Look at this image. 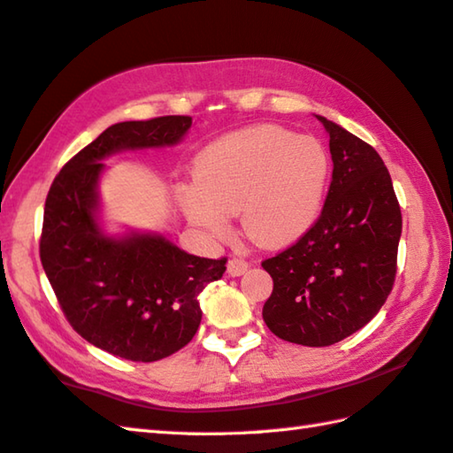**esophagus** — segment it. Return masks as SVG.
<instances>
[{"label": "esophagus", "mask_w": 453, "mask_h": 453, "mask_svg": "<svg viewBox=\"0 0 453 453\" xmlns=\"http://www.w3.org/2000/svg\"><path fill=\"white\" fill-rule=\"evenodd\" d=\"M247 268H249V263L243 261V258H235L234 257V258H229V261H227V274L234 276V278L245 274Z\"/></svg>", "instance_id": "1"}]
</instances>
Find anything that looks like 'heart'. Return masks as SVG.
<instances>
[{
    "label": "heart",
    "instance_id": "heart-1",
    "mask_svg": "<svg viewBox=\"0 0 453 453\" xmlns=\"http://www.w3.org/2000/svg\"><path fill=\"white\" fill-rule=\"evenodd\" d=\"M329 177L331 159L319 142L276 124H255L198 153L195 179L180 188V208L211 237H224L229 216L239 214L253 243L276 249L315 226Z\"/></svg>",
    "mask_w": 453,
    "mask_h": 453
}]
</instances>
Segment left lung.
<instances>
[{"mask_svg":"<svg viewBox=\"0 0 453 453\" xmlns=\"http://www.w3.org/2000/svg\"><path fill=\"white\" fill-rule=\"evenodd\" d=\"M315 117L329 134V195L310 232L263 263L274 282L263 319L278 339L329 346L360 331L386 303L403 219L380 153L336 122Z\"/></svg>","mask_w":453,"mask_h":453,"instance_id":"obj_1","label":"left lung"}]
</instances>
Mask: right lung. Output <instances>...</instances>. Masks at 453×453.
I'll use <instances>...</instances> for the list:
<instances>
[{
    "label": "right lung",
    "mask_w": 453,
    "mask_h": 453,
    "mask_svg": "<svg viewBox=\"0 0 453 453\" xmlns=\"http://www.w3.org/2000/svg\"><path fill=\"white\" fill-rule=\"evenodd\" d=\"M190 117L112 124L58 173L44 204L41 261L67 321L97 349L132 362L180 350L198 331V296L226 273V258L188 255L165 235L111 234L99 180L112 156L182 142Z\"/></svg>",
    "instance_id": "1"
}]
</instances>
